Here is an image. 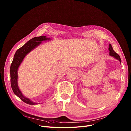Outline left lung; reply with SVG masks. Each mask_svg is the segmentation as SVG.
Here are the masks:
<instances>
[{"instance_id":"1","label":"left lung","mask_w":131,"mask_h":131,"mask_svg":"<svg viewBox=\"0 0 131 131\" xmlns=\"http://www.w3.org/2000/svg\"><path fill=\"white\" fill-rule=\"evenodd\" d=\"M109 50L110 51L109 52V54L110 56H113L114 57H115V58H116L117 59H118V61L120 62V63H121V58L117 53H116L113 50L112 48V46L111 45V44H109Z\"/></svg>"}]
</instances>
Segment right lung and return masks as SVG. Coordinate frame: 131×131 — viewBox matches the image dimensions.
Instances as JSON below:
<instances>
[{
	"label": "right lung",
	"mask_w": 131,
	"mask_h": 131,
	"mask_svg": "<svg viewBox=\"0 0 131 131\" xmlns=\"http://www.w3.org/2000/svg\"><path fill=\"white\" fill-rule=\"evenodd\" d=\"M51 40L50 38H47L46 36H41L39 37H35L28 41L24 45L21 47L16 52L14 59L10 66V82L11 86L14 93L23 102L29 104H36L37 103L31 101L30 99L26 98L18 86V69L22 63L23 58L30 51L33 50L35 47L40 45L42 41Z\"/></svg>",
	"instance_id": "1"
}]
</instances>
